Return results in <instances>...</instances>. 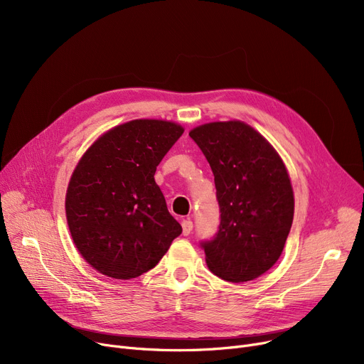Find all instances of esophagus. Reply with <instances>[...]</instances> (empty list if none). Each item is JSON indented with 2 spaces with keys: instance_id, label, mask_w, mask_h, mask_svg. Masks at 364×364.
<instances>
[{
  "instance_id": "obj_1",
  "label": "esophagus",
  "mask_w": 364,
  "mask_h": 364,
  "mask_svg": "<svg viewBox=\"0 0 364 364\" xmlns=\"http://www.w3.org/2000/svg\"><path fill=\"white\" fill-rule=\"evenodd\" d=\"M181 227H183V235L188 236L190 233H192V230H193V223L190 221V220H184L181 223Z\"/></svg>"
}]
</instances>
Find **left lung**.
Returning a JSON list of instances; mask_svg holds the SVG:
<instances>
[{
  "mask_svg": "<svg viewBox=\"0 0 364 364\" xmlns=\"http://www.w3.org/2000/svg\"><path fill=\"white\" fill-rule=\"evenodd\" d=\"M214 172L220 224L202 240L211 272L228 282L264 274L279 259L294 220L288 172L261 134L240 121L205 124L188 132Z\"/></svg>",
  "mask_w": 364,
  "mask_h": 364,
  "instance_id": "8db88e82",
  "label": "left lung"
}]
</instances>
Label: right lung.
<instances>
[{
	"instance_id": "right-lung-1",
	"label": "right lung",
	"mask_w": 364,
	"mask_h": 364,
	"mask_svg": "<svg viewBox=\"0 0 364 364\" xmlns=\"http://www.w3.org/2000/svg\"><path fill=\"white\" fill-rule=\"evenodd\" d=\"M183 132L174 122L131 121L106 132L76 165L66 218L76 247L99 273L139 277L181 235L153 177Z\"/></svg>"
}]
</instances>
